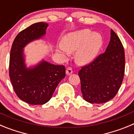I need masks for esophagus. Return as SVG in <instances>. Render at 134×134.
Listing matches in <instances>:
<instances>
[{
	"instance_id": "1",
	"label": "esophagus",
	"mask_w": 134,
	"mask_h": 134,
	"mask_svg": "<svg viewBox=\"0 0 134 134\" xmlns=\"http://www.w3.org/2000/svg\"><path fill=\"white\" fill-rule=\"evenodd\" d=\"M72 72H73L72 69V68H70V67H69V68H68L67 69H66V73L67 75H70L71 74H72Z\"/></svg>"
}]
</instances>
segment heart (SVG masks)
<instances>
[{
	"label": "heart",
	"instance_id": "b5f03b06",
	"mask_svg": "<svg viewBox=\"0 0 134 134\" xmlns=\"http://www.w3.org/2000/svg\"><path fill=\"white\" fill-rule=\"evenodd\" d=\"M102 45L103 39L100 34L92 33L89 29H82L65 35L57 51L60 55L66 58L67 52L76 51L74 55L76 62L86 65L94 60Z\"/></svg>",
	"mask_w": 134,
	"mask_h": 134
}]
</instances>
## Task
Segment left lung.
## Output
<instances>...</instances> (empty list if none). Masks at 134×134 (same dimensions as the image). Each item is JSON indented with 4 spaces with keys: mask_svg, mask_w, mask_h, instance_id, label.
Instances as JSON below:
<instances>
[{
    "mask_svg": "<svg viewBox=\"0 0 134 134\" xmlns=\"http://www.w3.org/2000/svg\"><path fill=\"white\" fill-rule=\"evenodd\" d=\"M125 72V52L119 37L111 30L109 43L103 54L79 72L81 92L90 103H103L117 94Z\"/></svg>",
    "mask_w": 134,
    "mask_h": 134,
    "instance_id": "1",
    "label": "left lung"
}]
</instances>
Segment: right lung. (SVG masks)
Segmentation results:
<instances>
[{"label": "right lung", "mask_w": 134, "mask_h": 134, "mask_svg": "<svg viewBox=\"0 0 134 134\" xmlns=\"http://www.w3.org/2000/svg\"><path fill=\"white\" fill-rule=\"evenodd\" d=\"M48 23L31 25L16 35L12 45L9 60V76L15 93L31 105H43L52 98L57 86L66 76L63 65H54L42 60L32 68L25 64L23 48L46 34Z\"/></svg>", "instance_id": "obj_1"}]
</instances>
